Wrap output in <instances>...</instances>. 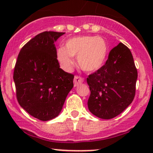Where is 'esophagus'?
<instances>
[{"label": "esophagus", "instance_id": "34e87169", "mask_svg": "<svg viewBox=\"0 0 153 153\" xmlns=\"http://www.w3.org/2000/svg\"><path fill=\"white\" fill-rule=\"evenodd\" d=\"M84 81V79L82 78V77L78 76V75H75L74 78V85L75 86H77L79 84L82 83V82Z\"/></svg>", "mask_w": 153, "mask_h": 153}]
</instances>
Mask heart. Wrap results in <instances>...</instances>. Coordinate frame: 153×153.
Returning <instances> with one entry per match:
<instances>
[{
	"label": "heart",
	"mask_w": 153,
	"mask_h": 153,
	"mask_svg": "<svg viewBox=\"0 0 153 153\" xmlns=\"http://www.w3.org/2000/svg\"><path fill=\"white\" fill-rule=\"evenodd\" d=\"M106 40L97 36H80L69 39L65 47H59L56 58L65 71H70L74 65L73 57H77L78 65L85 72L100 69L106 61L108 54Z\"/></svg>",
	"instance_id": "b5f03b06"
}]
</instances>
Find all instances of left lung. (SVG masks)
Listing matches in <instances>:
<instances>
[{
    "instance_id": "obj_1",
    "label": "left lung",
    "mask_w": 153,
    "mask_h": 153,
    "mask_svg": "<svg viewBox=\"0 0 153 153\" xmlns=\"http://www.w3.org/2000/svg\"><path fill=\"white\" fill-rule=\"evenodd\" d=\"M137 78L131 51L120 42L110 51L106 63L87 78L91 91L89 111L103 119L120 114L134 99Z\"/></svg>"
}]
</instances>
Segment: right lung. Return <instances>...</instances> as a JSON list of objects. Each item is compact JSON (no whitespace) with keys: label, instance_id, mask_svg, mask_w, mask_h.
<instances>
[{"label":"right lung","instance_id":"right-lung-1","mask_svg":"<svg viewBox=\"0 0 153 153\" xmlns=\"http://www.w3.org/2000/svg\"><path fill=\"white\" fill-rule=\"evenodd\" d=\"M65 32L44 31L22 47L13 71L17 101L29 114L41 121L58 116L74 75L59 68L54 42Z\"/></svg>","mask_w":153,"mask_h":153}]
</instances>
